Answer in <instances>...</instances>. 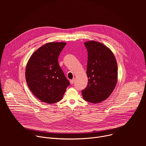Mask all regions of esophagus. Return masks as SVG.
Masks as SVG:
<instances>
[{"label":"esophagus","instance_id":"obj_1","mask_svg":"<svg viewBox=\"0 0 146 146\" xmlns=\"http://www.w3.org/2000/svg\"><path fill=\"white\" fill-rule=\"evenodd\" d=\"M74 79H72V80H70V83L71 84H73V83H74Z\"/></svg>","mask_w":146,"mask_h":146}]
</instances>
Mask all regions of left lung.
Wrapping results in <instances>:
<instances>
[{
  "mask_svg": "<svg viewBox=\"0 0 146 146\" xmlns=\"http://www.w3.org/2000/svg\"><path fill=\"white\" fill-rule=\"evenodd\" d=\"M88 51L87 75L88 85L82 91L85 100L99 103L108 99L114 90L118 81V66L111 50L98 41L84 43Z\"/></svg>",
  "mask_w": 146,
  "mask_h": 146,
  "instance_id": "left-lung-1",
  "label": "left lung"
}]
</instances>
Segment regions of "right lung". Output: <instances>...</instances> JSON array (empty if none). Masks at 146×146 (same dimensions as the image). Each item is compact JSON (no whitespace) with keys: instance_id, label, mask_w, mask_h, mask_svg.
Here are the masks:
<instances>
[{"instance_id":"right-lung-1","label":"right lung","mask_w":146,"mask_h":146,"mask_svg":"<svg viewBox=\"0 0 146 146\" xmlns=\"http://www.w3.org/2000/svg\"><path fill=\"white\" fill-rule=\"evenodd\" d=\"M66 44L47 43L36 50L28 61L25 69L28 86L41 102L52 104L60 101L69 86L58 60Z\"/></svg>"}]
</instances>
